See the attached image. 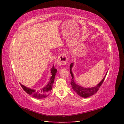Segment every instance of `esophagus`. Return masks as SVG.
<instances>
[{"label": "esophagus", "instance_id": "esophagus-1", "mask_svg": "<svg viewBox=\"0 0 124 124\" xmlns=\"http://www.w3.org/2000/svg\"><path fill=\"white\" fill-rule=\"evenodd\" d=\"M68 61V56L66 53H62L59 55L57 59V63L58 66H62L66 64Z\"/></svg>", "mask_w": 124, "mask_h": 124}]
</instances>
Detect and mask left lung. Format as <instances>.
<instances>
[{
  "label": "left lung",
  "mask_w": 124,
  "mask_h": 124,
  "mask_svg": "<svg viewBox=\"0 0 124 124\" xmlns=\"http://www.w3.org/2000/svg\"><path fill=\"white\" fill-rule=\"evenodd\" d=\"M72 66L73 63H71L70 66V72L71 75V77H72L70 83L71 84V86H72V88L73 89V91L76 92L78 95L82 97H83V98H87V97H88L96 93L97 92V91L99 90L101 85L103 83L104 80L105 79V78H106L107 73L106 74V76H104L103 80L101 81L98 85H97L96 86H95V87L92 88H84L82 87L81 86L75 83V82L73 80V75L72 74V71H71V68H72Z\"/></svg>",
  "instance_id": "left-lung-1"
}]
</instances>
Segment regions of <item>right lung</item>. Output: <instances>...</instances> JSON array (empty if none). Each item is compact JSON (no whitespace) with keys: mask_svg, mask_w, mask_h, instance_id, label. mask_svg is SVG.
<instances>
[{"mask_svg":"<svg viewBox=\"0 0 124 124\" xmlns=\"http://www.w3.org/2000/svg\"><path fill=\"white\" fill-rule=\"evenodd\" d=\"M56 72H57V69L55 68L54 66H53L52 68H51L52 77L50 78V81L48 82L47 85H46V86H45L44 87L39 90V91H36V90L34 89H30L20 84L21 87L24 89V91L27 93L28 94H29V95H31L32 97H35V98L37 99H40L46 98L52 90Z\"/></svg>","mask_w":124,"mask_h":124,"instance_id":"obj_1","label":"right lung"}]
</instances>
